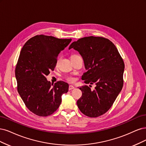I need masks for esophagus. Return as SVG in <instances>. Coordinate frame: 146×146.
I'll return each mask as SVG.
<instances>
[{"instance_id": "34e87169", "label": "esophagus", "mask_w": 146, "mask_h": 146, "mask_svg": "<svg viewBox=\"0 0 146 146\" xmlns=\"http://www.w3.org/2000/svg\"><path fill=\"white\" fill-rule=\"evenodd\" d=\"M74 87L73 86H69V87H68V89L69 90H73V89H74Z\"/></svg>"}]
</instances>
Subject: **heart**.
I'll return each instance as SVG.
<instances>
[{
	"label": "heart",
	"mask_w": 146,
	"mask_h": 146,
	"mask_svg": "<svg viewBox=\"0 0 146 146\" xmlns=\"http://www.w3.org/2000/svg\"><path fill=\"white\" fill-rule=\"evenodd\" d=\"M76 56H78V55H76V54H74V55H73V56H72L71 58H74V57H76ZM60 60V57H58V58H57V59H56V65H58ZM66 79L68 81L71 82L74 81V78H73L72 76H67V77L66 78Z\"/></svg>",
	"instance_id": "obj_1"
}]
</instances>
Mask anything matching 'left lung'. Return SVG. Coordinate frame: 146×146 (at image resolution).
Masks as SVG:
<instances>
[{
  "label": "left lung",
  "instance_id": "left-lung-1",
  "mask_svg": "<svg viewBox=\"0 0 146 146\" xmlns=\"http://www.w3.org/2000/svg\"><path fill=\"white\" fill-rule=\"evenodd\" d=\"M78 51L87 72L82 76L87 86L80 87L82 96L77 105L84 115L96 117L104 114L113 104L123 87L124 63L115 45L102 37L88 36L73 42L69 49Z\"/></svg>",
  "mask_w": 146,
  "mask_h": 146
}]
</instances>
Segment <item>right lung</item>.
Instances as JSON below:
<instances>
[{
    "label": "right lung",
    "instance_id": "add662e5",
    "mask_svg": "<svg viewBox=\"0 0 146 146\" xmlns=\"http://www.w3.org/2000/svg\"><path fill=\"white\" fill-rule=\"evenodd\" d=\"M72 39L36 35L22 47L15 69L17 91L26 107L34 114L47 116L57 110L68 84L58 81L52 86L45 78L56 67L60 51Z\"/></svg>",
    "mask_w": 146,
    "mask_h": 146
}]
</instances>
